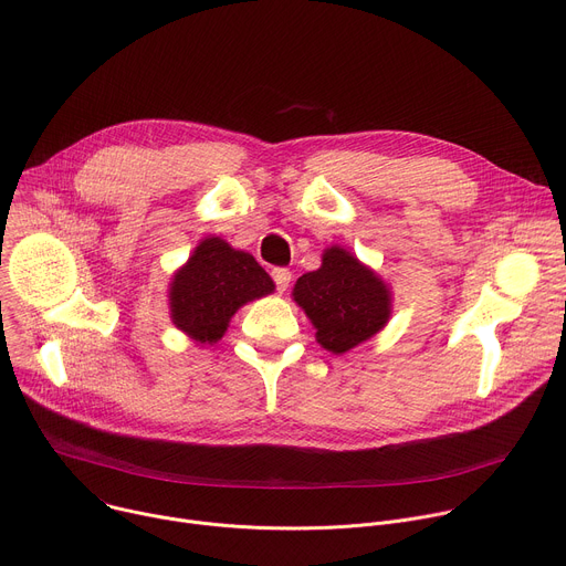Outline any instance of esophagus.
Wrapping results in <instances>:
<instances>
[{"label":"esophagus","instance_id":"34e87169","mask_svg":"<svg viewBox=\"0 0 566 566\" xmlns=\"http://www.w3.org/2000/svg\"><path fill=\"white\" fill-rule=\"evenodd\" d=\"M271 277H273V282H275V286H277V291L280 293H284L286 289H289V284H291V271L289 269H273L271 271Z\"/></svg>","mask_w":566,"mask_h":566}]
</instances>
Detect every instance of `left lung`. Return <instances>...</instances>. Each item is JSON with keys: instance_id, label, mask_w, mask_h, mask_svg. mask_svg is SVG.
<instances>
[{"instance_id": "1", "label": "left lung", "mask_w": 566, "mask_h": 566, "mask_svg": "<svg viewBox=\"0 0 566 566\" xmlns=\"http://www.w3.org/2000/svg\"><path fill=\"white\" fill-rule=\"evenodd\" d=\"M293 297L317 329V343L334 354L369 340L389 317V291L382 280L338 247L325 251L317 271L297 280Z\"/></svg>"}]
</instances>
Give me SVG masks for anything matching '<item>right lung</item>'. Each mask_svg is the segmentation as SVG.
<instances>
[{
    "label": "right lung",
    "instance_id": "right-lung-1",
    "mask_svg": "<svg viewBox=\"0 0 566 566\" xmlns=\"http://www.w3.org/2000/svg\"><path fill=\"white\" fill-rule=\"evenodd\" d=\"M275 289L253 255L208 237L175 275L170 306L175 325L197 343H217L234 311Z\"/></svg>",
    "mask_w": 566,
    "mask_h": 566
}]
</instances>
